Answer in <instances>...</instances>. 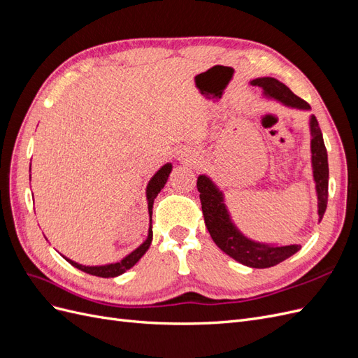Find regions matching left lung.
Instances as JSON below:
<instances>
[{"mask_svg":"<svg viewBox=\"0 0 358 358\" xmlns=\"http://www.w3.org/2000/svg\"><path fill=\"white\" fill-rule=\"evenodd\" d=\"M251 85L262 86L264 95L272 96V99L284 103L285 106L303 110L310 109V106L305 100H301L288 86L273 78L254 79ZM310 136L312 169L318 194V216L321 221L324 212L327 209L329 199V161L321 128L318 125L317 117L313 115L310 116ZM197 189L200 192L204 222L210 233V237L221 251L234 258L236 262H239L248 267L267 268L282 263L284 259L294 255L301 248L300 245H266L248 239L231 222L229 210L225 208L222 192L216 188L215 183L208 176H199Z\"/></svg>","mask_w":358,"mask_h":358,"instance_id":"8db88e82","label":"left lung"}]
</instances>
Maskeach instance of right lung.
<instances>
[{
    "mask_svg": "<svg viewBox=\"0 0 358 358\" xmlns=\"http://www.w3.org/2000/svg\"><path fill=\"white\" fill-rule=\"evenodd\" d=\"M171 171V164L169 162V164L162 166L155 175L154 178L149 180L148 183V188H146V197H148V210H149V221H150V225H149V231H148V239L140 245L137 249H134V251L131 254H128L125 258H122L121 262L117 263H112V264H106V266H82L79 263H74L71 262V259L66 258L67 262L74 266L76 268L82 270V272L85 273H90V275H94V276H100V278H115V276H119L122 275L124 272H127L128 268H131L140 258H142L145 255V252L149 249L150 246V242H152V206H154V200L155 197L158 196V192L164 188L166 182L169 179V175Z\"/></svg>",
    "mask_w": 358,
    "mask_h": 358,
    "instance_id": "obj_1",
    "label": "right lung"
}]
</instances>
